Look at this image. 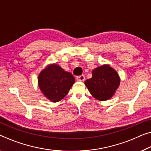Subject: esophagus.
Returning a JSON list of instances; mask_svg holds the SVG:
<instances>
[{
  "mask_svg": "<svg viewBox=\"0 0 151 151\" xmlns=\"http://www.w3.org/2000/svg\"><path fill=\"white\" fill-rule=\"evenodd\" d=\"M76 81H85V76L84 75H81L76 77Z\"/></svg>",
  "mask_w": 151,
  "mask_h": 151,
  "instance_id": "obj_1",
  "label": "esophagus"
}]
</instances>
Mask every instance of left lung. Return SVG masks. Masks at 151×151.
<instances>
[{
    "mask_svg": "<svg viewBox=\"0 0 151 151\" xmlns=\"http://www.w3.org/2000/svg\"><path fill=\"white\" fill-rule=\"evenodd\" d=\"M116 71L109 65H103L93 70V76L85 82L88 91L95 99L106 101L111 98L119 85Z\"/></svg>",
    "mask_w": 151,
    "mask_h": 151,
    "instance_id": "1",
    "label": "left lung"
}]
</instances>
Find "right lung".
<instances>
[{
    "label": "right lung",
    "mask_w": 151,
    "mask_h": 151,
    "mask_svg": "<svg viewBox=\"0 0 151 151\" xmlns=\"http://www.w3.org/2000/svg\"><path fill=\"white\" fill-rule=\"evenodd\" d=\"M75 78L57 64L49 65L40 73L38 84L42 92L52 102H58L68 94Z\"/></svg>",
    "instance_id": "add662e5"
}]
</instances>
